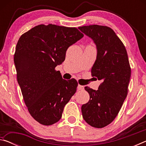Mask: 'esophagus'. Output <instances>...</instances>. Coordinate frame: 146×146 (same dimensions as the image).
Segmentation results:
<instances>
[{"label": "esophagus", "mask_w": 146, "mask_h": 146, "mask_svg": "<svg viewBox=\"0 0 146 146\" xmlns=\"http://www.w3.org/2000/svg\"><path fill=\"white\" fill-rule=\"evenodd\" d=\"M84 87L83 86H81V85H78V87H77V90L79 91H82L84 90Z\"/></svg>", "instance_id": "1"}]
</instances>
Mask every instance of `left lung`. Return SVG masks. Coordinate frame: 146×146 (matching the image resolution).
<instances>
[{
  "mask_svg": "<svg viewBox=\"0 0 146 146\" xmlns=\"http://www.w3.org/2000/svg\"><path fill=\"white\" fill-rule=\"evenodd\" d=\"M78 29L93 40L97 58L91 75L101 81L98 90L86 86L90 100L81 108L84 119L92 127L102 128L111 123L127 97L131 68L124 45L108 26L90 25Z\"/></svg>",
  "mask_w": 146,
  "mask_h": 146,
  "instance_id": "8db88e82",
  "label": "left lung"
}]
</instances>
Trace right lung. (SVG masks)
Here are the masks:
<instances>
[{
  "mask_svg": "<svg viewBox=\"0 0 146 146\" xmlns=\"http://www.w3.org/2000/svg\"><path fill=\"white\" fill-rule=\"evenodd\" d=\"M83 36L75 28L49 24L34 27L18 40L14 55L17 81L29 113L41 124L59 121L76 92L75 79L64 80L55 68L65 60L69 47Z\"/></svg>",
  "mask_w": 146,
  "mask_h": 146,
  "instance_id": "obj_1",
  "label": "right lung"
}]
</instances>
